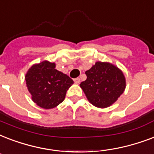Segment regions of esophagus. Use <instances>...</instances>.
Segmentation results:
<instances>
[{
    "instance_id": "1",
    "label": "esophagus",
    "mask_w": 154,
    "mask_h": 154,
    "mask_svg": "<svg viewBox=\"0 0 154 154\" xmlns=\"http://www.w3.org/2000/svg\"><path fill=\"white\" fill-rule=\"evenodd\" d=\"M74 82L78 84V83H79V82H80V79H79V78L75 79H74Z\"/></svg>"
}]
</instances>
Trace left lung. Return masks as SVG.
Segmentation results:
<instances>
[{"label": "left lung", "mask_w": 154, "mask_h": 154, "mask_svg": "<svg viewBox=\"0 0 154 154\" xmlns=\"http://www.w3.org/2000/svg\"><path fill=\"white\" fill-rule=\"evenodd\" d=\"M85 74L87 79L79 86L88 100L96 108L110 107L125 90V75L111 63L98 61Z\"/></svg>", "instance_id": "left-lung-1"}]
</instances>
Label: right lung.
I'll use <instances>...</instances> for the list:
<instances>
[{"label":"right lung","instance_id":"add662e5","mask_svg":"<svg viewBox=\"0 0 154 154\" xmlns=\"http://www.w3.org/2000/svg\"><path fill=\"white\" fill-rule=\"evenodd\" d=\"M56 64L42 61L34 64L26 74V83L32 100L44 109H51L65 99L66 91L74 81L55 69Z\"/></svg>","mask_w":154,"mask_h":154}]
</instances>
